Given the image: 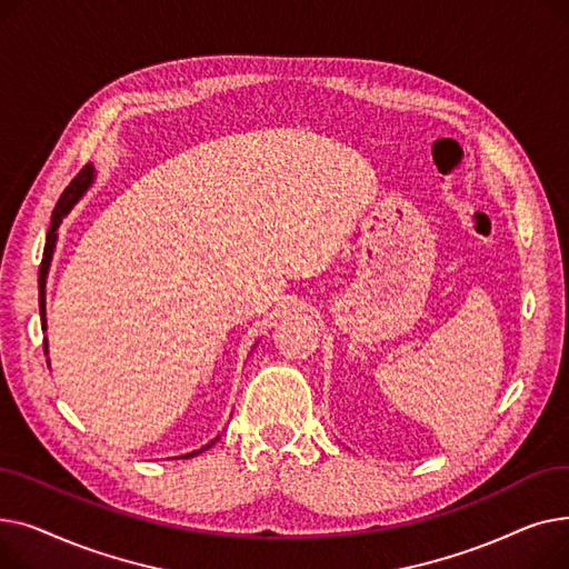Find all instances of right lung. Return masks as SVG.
Returning <instances> with one entry per match:
<instances>
[{
    "instance_id": "obj_1",
    "label": "right lung",
    "mask_w": 569,
    "mask_h": 569,
    "mask_svg": "<svg viewBox=\"0 0 569 569\" xmlns=\"http://www.w3.org/2000/svg\"><path fill=\"white\" fill-rule=\"evenodd\" d=\"M97 179V170L94 166L89 163L80 170V174L73 179V182L69 184V189L62 193V198H59L54 212H52V219H50V228H48V237H46V249H43V260H41V267H39V311H41V330L46 332L48 330V322H46V279H48V272H50V262H52V253H54V247H57V230L59 226H62V221L69 217L71 209L78 204V200L87 193V189L94 184ZM43 350L48 355V339H43ZM50 362V360H48ZM219 440V436L214 440H209L207 445H202L200 450H193L189 455H184V459L189 457H196L204 450H209L214 442Z\"/></svg>"
}]
</instances>
